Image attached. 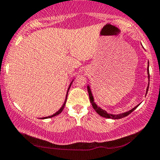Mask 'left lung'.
Wrapping results in <instances>:
<instances>
[{
  "label": "left lung",
  "mask_w": 160,
  "mask_h": 160,
  "mask_svg": "<svg viewBox=\"0 0 160 160\" xmlns=\"http://www.w3.org/2000/svg\"><path fill=\"white\" fill-rule=\"evenodd\" d=\"M148 79H150V75H149V65L148 66ZM148 87H149V85L147 87V90H146V94L148 93ZM87 89H88V95H89V99H90V102L91 103H92L93 108L95 111H96V112L98 113L99 115H100L101 117H106V118H112V119H114V120H117V119H121V118H123V117L128 116V114H130L131 112H134V111L136 109L137 107L139 106H137L136 107H134V108H133L131 110L128 111V112H125V113H122V114H108L106 111L105 110H102V108H100V107H98L97 106L96 104H95V102H94V98H93V96H92V92H91V89L89 88V86H87ZM145 94V95H146Z\"/></svg>",
  "instance_id": "left-lung-1"
}]
</instances>
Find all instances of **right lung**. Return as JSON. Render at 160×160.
I'll use <instances>...</instances> for the list:
<instances>
[{
	"label": "right lung",
	"mask_w": 160,
	"mask_h": 160,
	"mask_svg": "<svg viewBox=\"0 0 160 160\" xmlns=\"http://www.w3.org/2000/svg\"><path fill=\"white\" fill-rule=\"evenodd\" d=\"M72 82H71V84H70V86H69V87H68V92H67V94H66V100H65V102H64V103H63V105H62V107L61 108H60V110H58V112H57L55 114H52V116H48V117H43V118L42 119H46V118H51V117H55V116H57V115H58V114H60V113L62 112V111L63 110V108H64V107H65V105H66V100H67V95H68V90H69V88H70V86H71V85H72Z\"/></svg>",
	"instance_id": "1"
}]
</instances>
